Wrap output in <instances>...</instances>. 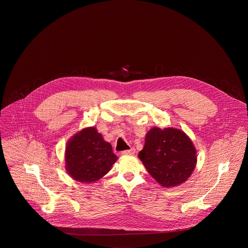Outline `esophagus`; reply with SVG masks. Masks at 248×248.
<instances>
[{"instance_id": "34e87169", "label": "esophagus", "mask_w": 248, "mask_h": 248, "mask_svg": "<svg viewBox=\"0 0 248 248\" xmlns=\"http://www.w3.org/2000/svg\"><path fill=\"white\" fill-rule=\"evenodd\" d=\"M135 153V149L134 148H130L128 150H124L122 152V155L125 156V155H133Z\"/></svg>"}]
</instances>
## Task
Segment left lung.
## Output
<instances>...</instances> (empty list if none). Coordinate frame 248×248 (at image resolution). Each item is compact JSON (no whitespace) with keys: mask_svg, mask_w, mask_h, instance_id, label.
I'll return each mask as SVG.
<instances>
[{"mask_svg":"<svg viewBox=\"0 0 248 248\" xmlns=\"http://www.w3.org/2000/svg\"><path fill=\"white\" fill-rule=\"evenodd\" d=\"M144 167L164 187L185 183L196 166V149L181 129L151 128L145 136L143 149L138 154Z\"/></svg>","mask_w":248,"mask_h":248,"instance_id":"8db88e82","label":"left lung"}]
</instances>
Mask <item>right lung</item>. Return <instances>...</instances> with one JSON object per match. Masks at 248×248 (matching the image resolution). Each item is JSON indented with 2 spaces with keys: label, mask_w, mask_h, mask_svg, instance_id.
<instances>
[{
  "label": "right lung",
  "mask_w": 248,
  "mask_h": 248,
  "mask_svg": "<svg viewBox=\"0 0 248 248\" xmlns=\"http://www.w3.org/2000/svg\"><path fill=\"white\" fill-rule=\"evenodd\" d=\"M64 158L66 172L86 184L103 178L118 159L112 145L93 126L83 128L67 141Z\"/></svg>",
  "instance_id": "1"
}]
</instances>
